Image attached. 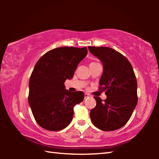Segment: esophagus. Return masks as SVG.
Returning a JSON list of instances; mask_svg holds the SVG:
<instances>
[{
	"label": "esophagus",
	"instance_id": "obj_1",
	"mask_svg": "<svg viewBox=\"0 0 159 159\" xmlns=\"http://www.w3.org/2000/svg\"><path fill=\"white\" fill-rule=\"evenodd\" d=\"M90 97V95L89 94H88V93H85V99H87L88 98H89Z\"/></svg>",
	"mask_w": 159,
	"mask_h": 159
}]
</instances>
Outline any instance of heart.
Here are the masks:
<instances>
[{"label": "heart", "instance_id": "obj_1", "mask_svg": "<svg viewBox=\"0 0 159 159\" xmlns=\"http://www.w3.org/2000/svg\"><path fill=\"white\" fill-rule=\"evenodd\" d=\"M98 64V63H96V62H91V63L90 64V66H91V65H94V64Z\"/></svg>", "mask_w": 159, "mask_h": 159}]
</instances>
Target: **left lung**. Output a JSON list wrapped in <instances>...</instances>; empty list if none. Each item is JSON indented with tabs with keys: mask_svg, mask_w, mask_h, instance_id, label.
<instances>
[{
	"mask_svg": "<svg viewBox=\"0 0 159 159\" xmlns=\"http://www.w3.org/2000/svg\"><path fill=\"white\" fill-rule=\"evenodd\" d=\"M88 49L103 65L99 89L105 91L107 97L104 101L94 97L97 104L90 111L91 120L102 130H117L127 123L138 103V83L133 66L111 48L89 46Z\"/></svg>",
	"mask_w": 159,
	"mask_h": 159,
	"instance_id": "1",
	"label": "left lung"
}]
</instances>
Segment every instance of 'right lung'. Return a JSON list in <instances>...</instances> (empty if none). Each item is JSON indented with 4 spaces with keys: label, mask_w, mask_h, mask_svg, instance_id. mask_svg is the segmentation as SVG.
I'll return each instance as SVG.
<instances>
[{
    "label": "right lung",
    "mask_w": 159,
    "mask_h": 159,
    "mask_svg": "<svg viewBox=\"0 0 159 159\" xmlns=\"http://www.w3.org/2000/svg\"><path fill=\"white\" fill-rule=\"evenodd\" d=\"M87 48L61 47L50 50L37 61L29 79V104L35 120L48 130L65 128L74 116V107L84 99L82 91L69 92L64 82L71 79Z\"/></svg>",
    "instance_id": "add662e5"
}]
</instances>
